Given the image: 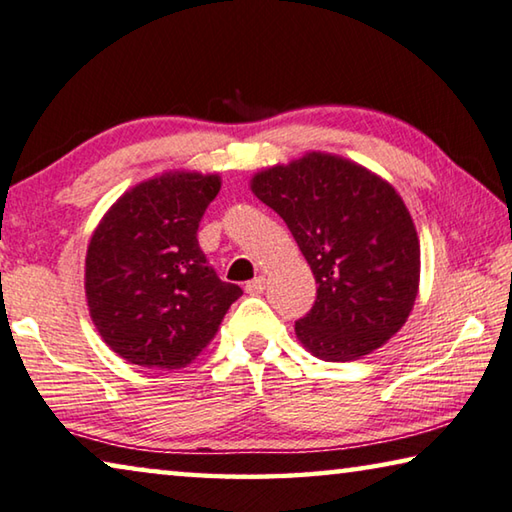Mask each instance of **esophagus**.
Here are the masks:
<instances>
[{
  "label": "esophagus",
  "mask_w": 512,
  "mask_h": 512,
  "mask_svg": "<svg viewBox=\"0 0 512 512\" xmlns=\"http://www.w3.org/2000/svg\"><path fill=\"white\" fill-rule=\"evenodd\" d=\"M264 287H266V278H264V275H259V278L248 282L246 291H248V294H262Z\"/></svg>",
  "instance_id": "esophagus-1"
}]
</instances>
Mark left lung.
I'll return each mask as SVG.
<instances>
[{
    "mask_svg": "<svg viewBox=\"0 0 512 512\" xmlns=\"http://www.w3.org/2000/svg\"><path fill=\"white\" fill-rule=\"evenodd\" d=\"M289 232L316 280L312 310L296 321L307 351L358 360L408 321L419 291V237L394 186L355 161L307 152L250 180Z\"/></svg>",
    "mask_w": 512,
    "mask_h": 512,
    "instance_id": "1",
    "label": "left lung"
}]
</instances>
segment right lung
Instances as JSON below:
<instances>
[{
    "label": "right lung",
    "instance_id": "add662e5",
    "mask_svg": "<svg viewBox=\"0 0 512 512\" xmlns=\"http://www.w3.org/2000/svg\"><path fill=\"white\" fill-rule=\"evenodd\" d=\"M221 177L164 173L123 193L86 250V300L113 353L148 369H182L202 353L243 291L218 278L198 225Z\"/></svg>",
    "mask_w": 512,
    "mask_h": 512
}]
</instances>
